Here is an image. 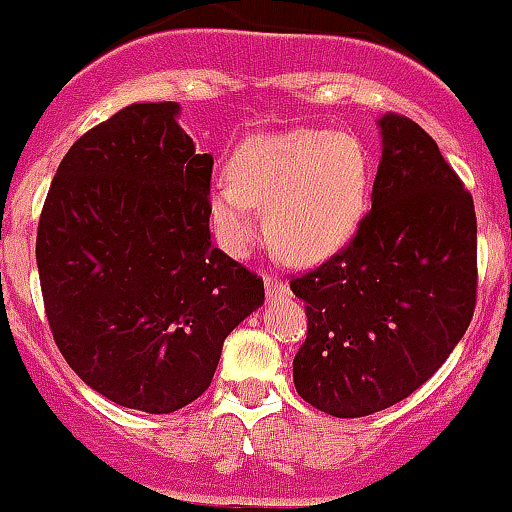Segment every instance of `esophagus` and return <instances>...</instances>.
I'll use <instances>...</instances> for the list:
<instances>
[{
	"label": "esophagus",
	"mask_w": 512,
	"mask_h": 512,
	"mask_svg": "<svg viewBox=\"0 0 512 512\" xmlns=\"http://www.w3.org/2000/svg\"><path fill=\"white\" fill-rule=\"evenodd\" d=\"M286 293H288L286 283L278 281V278H273V276L266 278V296L268 298H281V296H286Z\"/></svg>",
	"instance_id": "esophagus-1"
}]
</instances>
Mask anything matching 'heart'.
<instances>
[{"instance_id":"b5f03b06","label":"heart","mask_w":512,"mask_h":512,"mask_svg":"<svg viewBox=\"0 0 512 512\" xmlns=\"http://www.w3.org/2000/svg\"><path fill=\"white\" fill-rule=\"evenodd\" d=\"M373 156L366 141L328 129L254 134L234 151L229 179L211 186L209 216L229 254L256 241V209L266 236L288 261L316 263L356 234L371 199Z\"/></svg>"}]
</instances>
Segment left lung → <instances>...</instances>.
Masks as SVG:
<instances>
[{"label": "left lung", "mask_w": 512, "mask_h": 512, "mask_svg": "<svg viewBox=\"0 0 512 512\" xmlns=\"http://www.w3.org/2000/svg\"><path fill=\"white\" fill-rule=\"evenodd\" d=\"M378 126L371 211L348 246L291 281L308 316L293 383L336 418L371 416L418 391L475 311L473 196L416 121L388 111Z\"/></svg>", "instance_id": "obj_1"}]
</instances>
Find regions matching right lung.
<instances>
[{"mask_svg": "<svg viewBox=\"0 0 512 512\" xmlns=\"http://www.w3.org/2000/svg\"><path fill=\"white\" fill-rule=\"evenodd\" d=\"M179 111L131 104L79 136L37 231L59 351L86 386L144 413L196 401L226 336L263 303L261 278L211 244L214 156Z\"/></svg>", "mask_w": 512, "mask_h": 512, "instance_id": "add662e5", "label": "right lung"}]
</instances>
